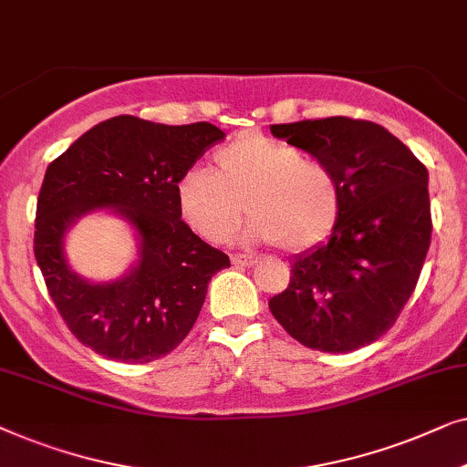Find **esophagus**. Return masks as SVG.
Wrapping results in <instances>:
<instances>
[{
    "instance_id": "1",
    "label": "esophagus",
    "mask_w": 467,
    "mask_h": 467,
    "mask_svg": "<svg viewBox=\"0 0 467 467\" xmlns=\"http://www.w3.org/2000/svg\"><path fill=\"white\" fill-rule=\"evenodd\" d=\"M231 262L234 266H254L258 258L255 255H245V254H231Z\"/></svg>"
}]
</instances>
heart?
I'll use <instances>...</instances> for the list:
<instances>
[{
  "mask_svg": "<svg viewBox=\"0 0 467 467\" xmlns=\"http://www.w3.org/2000/svg\"><path fill=\"white\" fill-rule=\"evenodd\" d=\"M175 201L182 220L202 239L226 236L245 207L252 218L243 239L300 254L334 233L345 194L326 162L273 137L243 135L213 154V171H183Z\"/></svg>",
  "mask_w": 467,
  "mask_h": 467,
  "instance_id": "1",
  "label": "heart"
}]
</instances>
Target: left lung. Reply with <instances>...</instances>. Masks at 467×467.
I'll list each match as a JSON object with an SVG mask.
<instances>
[{
  "label": "left lung",
  "instance_id": "left-lung-1",
  "mask_svg": "<svg viewBox=\"0 0 467 467\" xmlns=\"http://www.w3.org/2000/svg\"><path fill=\"white\" fill-rule=\"evenodd\" d=\"M271 133L326 162L345 201L330 241L292 262L268 308L308 349L356 351L396 324L417 287L431 241L428 169L389 130L356 118L271 124Z\"/></svg>",
  "mask_w": 467,
  "mask_h": 467
}]
</instances>
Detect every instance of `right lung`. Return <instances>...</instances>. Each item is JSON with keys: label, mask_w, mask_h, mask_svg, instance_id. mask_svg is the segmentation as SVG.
Instances as JSON below:
<instances>
[{"label": "right lung", "mask_w": 467, "mask_h": 467, "mask_svg": "<svg viewBox=\"0 0 467 467\" xmlns=\"http://www.w3.org/2000/svg\"><path fill=\"white\" fill-rule=\"evenodd\" d=\"M222 140L209 122L167 127L116 116L46 169L34 252L57 311L84 347L124 364H148L192 330L209 281L231 260L182 220L175 183ZM101 206L138 228L142 260L124 280L97 286L68 271L60 241L71 221Z\"/></svg>", "instance_id": "right-lung-1"}]
</instances>
